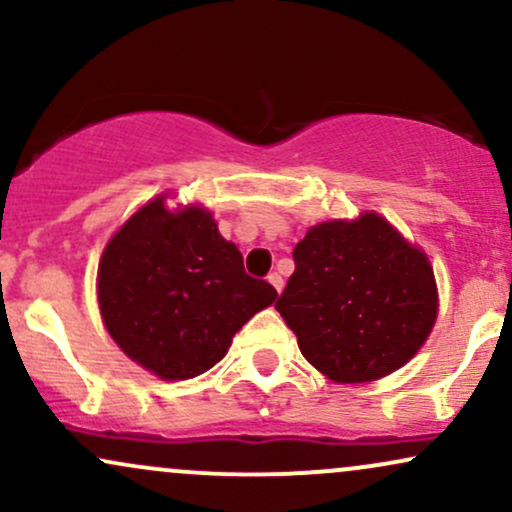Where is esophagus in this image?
Returning <instances> with one entry per match:
<instances>
[{
    "mask_svg": "<svg viewBox=\"0 0 512 512\" xmlns=\"http://www.w3.org/2000/svg\"><path fill=\"white\" fill-rule=\"evenodd\" d=\"M267 281H269V284H272L274 286V291L276 293H281V291H284V279H281V274H269L267 276Z\"/></svg>",
    "mask_w": 512,
    "mask_h": 512,
    "instance_id": "esophagus-1",
    "label": "esophagus"
}]
</instances>
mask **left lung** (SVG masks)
<instances>
[{"instance_id": "obj_1", "label": "left lung", "mask_w": 512, "mask_h": 512, "mask_svg": "<svg viewBox=\"0 0 512 512\" xmlns=\"http://www.w3.org/2000/svg\"><path fill=\"white\" fill-rule=\"evenodd\" d=\"M293 260L276 310L305 361L332 383L385 378L431 337L440 305L433 264L385 216L315 223Z\"/></svg>"}]
</instances>
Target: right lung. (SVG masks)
I'll return each instance as SVG.
<instances>
[{
    "mask_svg": "<svg viewBox=\"0 0 512 512\" xmlns=\"http://www.w3.org/2000/svg\"><path fill=\"white\" fill-rule=\"evenodd\" d=\"M142 204L105 243L96 296L103 327L129 361L161 380H190L226 356L252 315L276 301L243 269L238 245L204 204Z\"/></svg>",
    "mask_w": 512,
    "mask_h": 512,
    "instance_id": "right-lung-1",
    "label": "right lung"
}]
</instances>
